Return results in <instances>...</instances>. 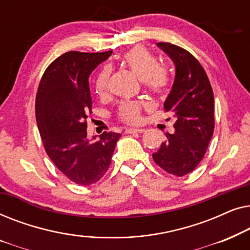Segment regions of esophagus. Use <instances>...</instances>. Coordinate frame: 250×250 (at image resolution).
<instances>
[{"label": "esophagus", "mask_w": 250, "mask_h": 250, "mask_svg": "<svg viewBox=\"0 0 250 250\" xmlns=\"http://www.w3.org/2000/svg\"><path fill=\"white\" fill-rule=\"evenodd\" d=\"M127 134H133V133H143L145 132V129L143 128H127L125 131Z\"/></svg>", "instance_id": "esophagus-1"}]
</instances>
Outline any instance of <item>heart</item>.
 <instances>
[{"label":"heart","mask_w":250,"mask_h":250,"mask_svg":"<svg viewBox=\"0 0 250 250\" xmlns=\"http://www.w3.org/2000/svg\"><path fill=\"white\" fill-rule=\"evenodd\" d=\"M123 62L128 67L140 80L145 82L146 86L155 93H165L168 78L159 69V62L145 47L134 46L123 54ZM111 70L105 67L97 76L94 82L95 93L99 97H105L109 90V80ZM148 104L143 101H124L119 104L117 116L126 124H138L141 121V112Z\"/></svg>","instance_id":"1"}]
</instances>
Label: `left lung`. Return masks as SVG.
<instances>
[{
  "instance_id": "8db88e82",
  "label": "left lung",
  "mask_w": 250,
  "mask_h": 250,
  "mask_svg": "<svg viewBox=\"0 0 250 250\" xmlns=\"http://www.w3.org/2000/svg\"><path fill=\"white\" fill-rule=\"evenodd\" d=\"M157 45L168 54L176 68L172 91L164 104L165 111L175 119V132L166 133V140L152 158L165 172L183 176L199 165L213 136V88L206 71L190 52L166 42Z\"/></svg>"
}]
</instances>
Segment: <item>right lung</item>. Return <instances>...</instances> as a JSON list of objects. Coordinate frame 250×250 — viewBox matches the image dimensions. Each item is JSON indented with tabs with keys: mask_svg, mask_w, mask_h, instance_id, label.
<instances>
[{
	"mask_svg": "<svg viewBox=\"0 0 250 250\" xmlns=\"http://www.w3.org/2000/svg\"><path fill=\"white\" fill-rule=\"evenodd\" d=\"M111 53H63L46 68L37 88L36 122L44 149L57 168L80 186L104 177L122 136L104 132L98 141H90L86 132L92 109L88 77Z\"/></svg>",
	"mask_w": 250,
	"mask_h": 250,
	"instance_id": "add662e5",
	"label": "right lung"
}]
</instances>
